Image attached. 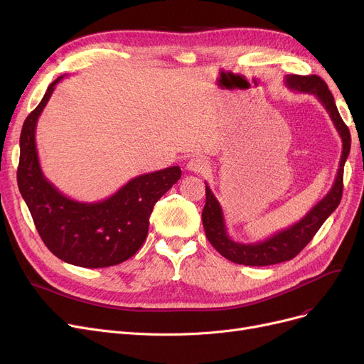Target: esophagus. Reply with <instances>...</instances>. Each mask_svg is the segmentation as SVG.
Returning <instances> with one entry per match:
<instances>
[{"instance_id": "obj_1", "label": "esophagus", "mask_w": 364, "mask_h": 364, "mask_svg": "<svg viewBox=\"0 0 364 364\" xmlns=\"http://www.w3.org/2000/svg\"><path fill=\"white\" fill-rule=\"evenodd\" d=\"M209 168L208 161L202 156H195L187 162V169L192 172H205Z\"/></svg>"}]
</instances>
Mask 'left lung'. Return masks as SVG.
Here are the masks:
<instances>
[{
  "mask_svg": "<svg viewBox=\"0 0 364 364\" xmlns=\"http://www.w3.org/2000/svg\"><path fill=\"white\" fill-rule=\"evenodd\" d=\"M284 84L288 88L296 92L313 94L328 110L329 117L341 136L342 140V155L339 161L338 174L335 177L333 186L329 193L324 196L317 205H314L310 211L305 214L294 225L283 228L279 233H274L269 239L257 243H239L235 242L227 233V227L224 221L223 208L211 188L206 184V202L202 211V223L208 240L215 250L227 259L243 265H272L283 261H289L295 258L305 246L314 237L321 224L328 220V217L338 208L342 198V180H343V165L350 155L351 149V136L348 127L343 124L335 99L320 76L317 75H288L284 78Z\"/></svg>",
  "mask_w": 364,
  "mask_h": 364,
  "instance_id": "left-lung-1",
  "label": "left lung"
}]
</instances>
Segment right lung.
<instances>
[{"mask_svg": "<svg viewBox=\"0 0 364 364\" xmlns=\"http://www.w3.org/2000/svg\"><path fill=\"white\" fill-rule=\"evenodd\" d=\"M62 80L59 76L48 85L41 103L23 122L17 184L38 233L57 258L85 269H103L127 261L140 250L153 206L180 180L181 169L169 166L139 176L99 202L65 196L46 178L35 143L38 118Z\"/></svg>", "mask_w": 364, "mask_h": 364, "instance_id": "add662e5", "label": "right lung"}]
</instances>
